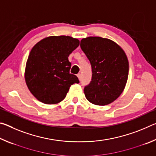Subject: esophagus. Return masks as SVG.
I'll return each mask as SVG.
<instances>
[{"label":"esophagus","mask_w":156,"mask_h":156,"mask_svg":"<svg viewBox=\"0 0 156 156\" xmlns=\"http://www.w3.org/2000/svg\"><path fill=\"white\" fill-rule=\"evenodd\" d=\"M77 76H78V78L79 80H81V74H80V73H78Z\"/></svg>","instance_id":"1"}]
</instances>
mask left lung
Masks as SVG:
<instances>
[{
    "mask_svg": "<svg viewBox=\"0 0 156 156\" xmlns=\"http://www.w3.org/2000/svg\"><path fill=\"white\" fill-rule=\"evenodd\" d=\"M80 47L91 65V83L84 89L86 98L96 105L112 103L122 93L129 75V61L115 42L98 36L83 38Z\"/></svg>",
    "mask_w": 156,
    "mask_h": 156,
    "instance_id": "left-lung-1",
    "label": "left lung"
}]
</instances>
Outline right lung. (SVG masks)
I'll list each match as a JSON object with an SVG mask.
<instances>
[{
  "label": "right lung",
  "mask_w": 156,
  "mask_h": 156,
  "mask_svg": "<svg viewBox=\"0 0 156 156\" xmlns=\"http://www.w3.org/2000/svg\"><path fill=\"white\" fill-rule=\"evenodd\" d=\"M80 41L71 36H49L31 49L26 63L25 78L33 96L44 104L54 105L65 99L71 85L79 83L69 73L68 57Z\"/></svg>",
  "instance_id": "add662e5"
}]
</instances>
